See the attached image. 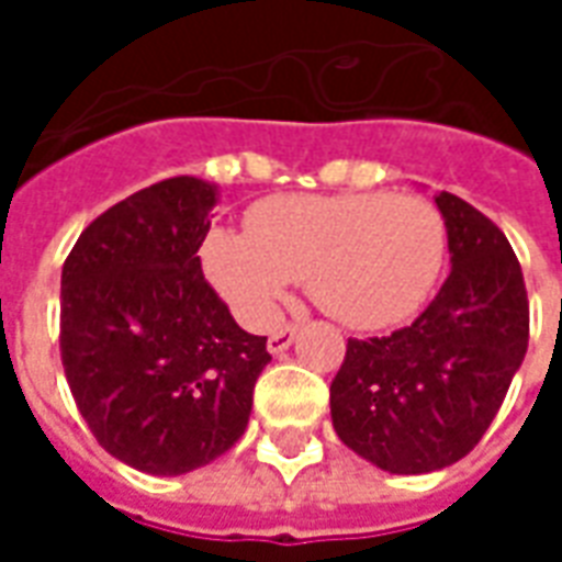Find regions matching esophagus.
<instances>
[{
	"label": "esophagus",
	"instance_id": "1",
	"mask_svg": "<svg viewBox=\"0 0 562 562\" xmlns=\"http://www.w3.org/2000/svg\"><path fill=\"white\" fill-rule=\"evenodd\" d=\"M294 337H297V325H285V328L273 330V334L268 337V349L273 355L285 352V349L294 342Z\"/></svg>",
	"mask_w": 562,
	"mask_h": 562
}]
</instances>
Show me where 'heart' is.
Returning a JSON list of instances; mask_svg holds the SVG:
<instances>
[{
	"label": "heart",
	"instance_id": "obj_1",
	"mask_svg": "<svg viewBox=\"0 0 562 562\" xmlns=\"http://www.w3.org/2000/svg\"><path fill=\"white\" fill-rule=\"evenodd\" d=\"M246 234L213 228L201 268L249 328H268L294 280L346 328L409 318L448 252L442 213L413 195H273L246 210Z\"/></svg>",
	"mask_w": 562,
	"mask_h": 562
}]
</instances>
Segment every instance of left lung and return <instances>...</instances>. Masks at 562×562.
Segmentation results:
<instances>
[{
  "instance_id": "left-lung-1",
  "label": "left lung",
  "mask_w": 562,
  "mask_h": 562,
  "mask_svg": "<svg viewBox=\"0 0 562 562\" xmlns=\"http://www.w3.org/2000/svg\"><path fill=\"white\" fill-rule=\"evenodd\" d=\"M451 273L409 328L349 340L330 382L334 430L394 475L458 463L506 401L530 340L524 273L506 234L451 192L436 195Z\"/></svg>"
}]
</instances>
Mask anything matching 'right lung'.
Returning <instances> with one entry per match:
<instances>
[{"mask_svg":"<svg viewBox=\"0 0 562 562\" xmlns=\"http://www.w3.org/2000/svg\"><path fill=\"white\" fill-rule=\"evenodd\" d=\"M216 186L171 177L104 210L63 265L59 352L99 446L183 475L244 436L268 337L246 334L201 273Z\"/></svg>","mask_w":562,"mask_h":562,"instance_id":"obj_1","label":"right lung"}]
</instances>
